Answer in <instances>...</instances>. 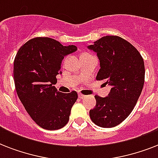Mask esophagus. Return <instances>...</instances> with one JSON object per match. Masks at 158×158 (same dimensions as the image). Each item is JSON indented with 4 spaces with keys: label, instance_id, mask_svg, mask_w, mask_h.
Returning a JSON list of instances; mask_svg holds the SVG:
<instances>
[{
    "label": "esophagus",
    "instance_id": "34e87169",
    "mask_svg": "<svg viewBox=\"0 0 158 158\" xmlns=\"http://www.w3.org/2000/svg\"><path fill=\"white\" fill-rule=\"evenodd\" d=\"M78 96H79V98H86V95H84V94H81V93H79V94H78Z\"/></svg>",
    "mask_w": 158,
    "mask_h": 158
}]
</instances>
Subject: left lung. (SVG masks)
<instances>
[{
	"label": "left lung",
	"mask_w": 158,
	"mask_h": 158,
	"mask_svg": "<svg viewBox=\"0 0 158 158\" xmlns=\"http://www.w3.org/2000/svg\"><path fill=\"white\" fill-rule=\"evenodd\" d=\"M100 60L97 80L111 87L107 97L96 95V106L89 115L95 125L111 128L132 112L144 84V62L139 51L124 38L105 36L89 47Z\"/></svg>",
	"instance_id": "left-lung-1"
}]
</instances>
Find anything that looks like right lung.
Masks as SVG:
<instances>
[{"instance_id":"add662e5","label":"right lung","mask_w":158,"mask_h":158,"mask_svg":"<svg viewBox=\"0 0 158 158\" xmlns=\"http://www.w3.org/2000/svg\"><path fill=\"white\" fill-rule=\"evenodd\" d=\"M77 50L53 38H32L25 43L14 60V80L19 100L38 125L48 130L61 129L69 119L78 98L75 91L63 94L53 86L61 74L64 56Z\"/></svg>"}]
</instances>
